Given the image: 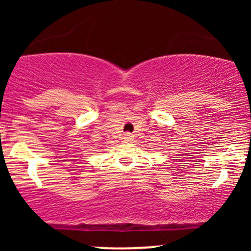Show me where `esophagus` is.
<instances>
[{
	"label": "esophagus",
	"mask_w": 251,
	"mask_h": 251,
	"mask_svg": "<svg viewBox=\"0 0 251 251\" xmlns=\"http://www.w3.org/2000/svg\"><path fill=\"white\" fill-rule=\"evenodd\" d=\"M132 137H133V135L129 134V133H126L125 134V139H132Z\"/></svg>",
	"instance_id": "34e87169"
}]
</instances>
